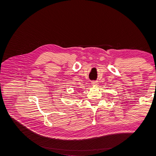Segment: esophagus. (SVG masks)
I'll return each mask as SVG.
<instances>
[{
	"label": "esophagus",
	"mask_w": 156,
	"mask_h": 156,
	"mask_svg": "<svg viewBox=\"0 0 156 156\" xmlns=\"http://www.w3.org/2000/svg\"><path fill=\"white\" fill-rule=\"evenodd\" d=\"M91 84H92V85H96V84H98V82H97V81H93L91 82Z\"/></svg>",
	"instance_id": "esophagus-1"
}]
</instances>
